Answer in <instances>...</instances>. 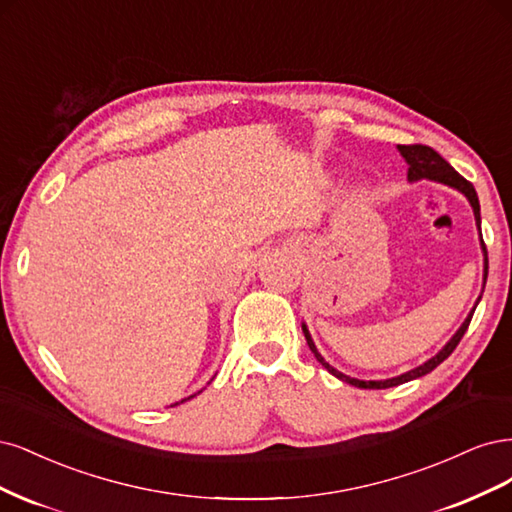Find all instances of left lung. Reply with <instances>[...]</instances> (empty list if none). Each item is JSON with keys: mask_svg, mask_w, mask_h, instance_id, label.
Wrapping results in <instances>:
<instances>
[{"mask_svg": "<svg viewBox=\"0 0 512 512\" xmlns=\"http://www.w3.org/2000/svg\"><path fill=\"white\" fill-rule=\"evenodd\" d=\"M398 151H400V155L404 157V161L408 163V183H417V180H432V183L447 185V187L459 191V193L464 195L466 200L470 202L472 212H474L476 229H478V232H481V204H478V195H476L472 183H468V180H466L464 176H459V174L449 166V163L444 161V159L434 151V148H430V146H423V144L398 146ZM478 240H481V251H483V291H485V280H487V268H489V263H487V249H485V242H483V236H481V234H478ZM481 295H483V293H481ZM481 295H478V300L474 302V306H472V310L468 312V317L464 319V323L459 325V329L451 336V340H449L447 344H444L442 349H440L434 357H430L427 361H423L421 366L412 368V370H408V372H404V374H400V376L385 378V381H359V378H353V376H346V374L338 372L334 366H329L327 361H325V357L317 351V344H315V340H312L306 323H302V332H304V336H306V342H308V346H310V351L315 353L319 364H321L329 374H334L336 378H340L342 383H349V385L359 387V389H389V387H395V385L415 381V378H419V376L430 374L436 366H440L442 361L447 359V357L455 351V346L459 344V340L464 338V334H466V329H468V325H470V321H472V315H474V310H476L478 302H481Z\"/></svg>", "mask_w": 512, "mask_h": 512, "instance_id": "left-lung-1", "label": "left lung"}]
</instances>
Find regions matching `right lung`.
<instances>
[{
    "instance_id": "add662e5",
    "label": "right lung",
    "mask_w": 512,
    "mask_h": 512,
    "mask_svg": "<svg viewBox=\"0 0 512 512\" xmlns=\"http://www.w3.org/2000/svg\"><path fill=\"white\" fill-rule=\"evenodd\" d=\"M197 393H200V391H197ZM197 393H195V395H197ZM191 398H193V395H189V398H185V400H191ZM185 400H180V402H176V404H183ZM176 404H172V406H176Z\"/></svg>"
}]
</instances>
